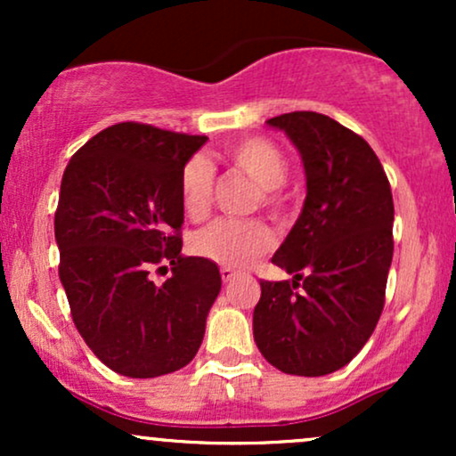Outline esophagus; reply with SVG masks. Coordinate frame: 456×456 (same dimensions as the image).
<instances>
[{
  "label": "esophagus",
  "instance_id": "obj_1",
  "mask_svg": "<svg viewBox=\"0 0 456 456\" xmlns=\"http://www.w3.org/2000/svg\"><path fill=\"white\" fill-rule=\"evenodd\" d=\"M235 274H238V272H235L233 268H227V265H223V268H221L223 282H232L235 279Z\"/></svg>",
  "mask_w": 456,
  "mask_h": 456
}]
</instances>
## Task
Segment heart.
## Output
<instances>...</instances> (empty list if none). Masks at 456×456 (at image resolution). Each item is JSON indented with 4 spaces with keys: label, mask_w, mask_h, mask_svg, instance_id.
Masks as SVG:
<instances>
[{
    "label": "heart",
    "mask_w": 456,
    "mask_h": 456,
    "mask_svg": "<svg viewBox=\"0 0 456 456\" xmlns=\"http://www.w3.org/2000/svg\"><path fill=\"white\" fill-rule=\"evenodd\" d=\"M224 159L235 171L257 184V206L274 218L289 214V203L281 188L289 177V160L282 150L264 137H248L229 145ZM216 175L210 160L192 156L180 171V203L191 221L210 216ZM192 253L214 264L240 268L264 257L274 246V233L259 218L253 221H218L192 238Z\"/></svg>",
    "instance_id": "1"
}]
</instances>
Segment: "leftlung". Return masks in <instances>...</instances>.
I'll list each match as a JSON object with an SVG mask.
<instances>
[{
	"instance_id": "1",
	"label": "left lung",
	"mask_w": 456,
	"mask_h": 456,
	"mask_svg": "<svg viewBox=\"0 0 456 456\" xmlns=\"http://www.w3.org/2000/svg\"><path fill=\"white\" fill-rule=\"evenodd\" d=\"M300 150L306 201L272 264L291 281H261L253 334L287 375L319 378L354 358L378 326L392 264L390 182L370 145L315 111L268 119Z\"/></svg>"
}]
</instances>
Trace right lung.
I'll return each instance as SVG.
<instances>
[{
    "instance_id": "obj_1",
    "label": "right lung",
    "mask_w": 456,
    "mask_h": 456,
    "mask_svg": "<svg viewBox=\"0 0 456 456\" xmlns=\"http://www.w3.org/2000/svg\"><path fill=\"white\" fill-rule=\"evenodd\" d=\"M139 122L101 130L68 162L55 210L72 322L109 369L159 378L195 358L218 291L214 261L182 255L180 171L206 143ZM169 265L154 286L149 272Z\"/></svg>"
}]
</instances>
